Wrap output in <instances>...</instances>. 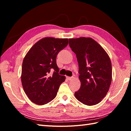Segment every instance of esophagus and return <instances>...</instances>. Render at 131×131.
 <instances>
[{"label":"esophagus","instance_id":"obj_1","mask_svg":"<svg viewBox=\"0 0 131 131\" xmlns=\"http://www.w3.org/2000/svg\"><path fill=\"white\" fill-rule=\"evenodd\" d=\"M66 78H67L69 80H72L73 79V77H66Z\"/></svg>","mask_w":131,"mask_h":131}]
</instances>
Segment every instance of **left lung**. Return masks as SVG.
I'll return each mask as SVG.
<instances>
[{"instance_id":"1","label":"left lung","mask_w":131,"mask_h":131,"mask_svg":"<svg viewBox=\"0 0 131 131\" xmlns=\"http://www.w3.org/2000/svg\"><path fill=\"white\" fill-rule=\"evenodd\" d=\"M69 40V46L77 56L81 84L75 97L84 105L99 104L106 95L112 83L110 58L92 38L80 37Z\"/></svg>"}]
</instances>
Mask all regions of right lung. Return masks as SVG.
Here are the masks:
<instances>
[{
  "label": "right lung",
  "instance_id": "add662e5",
  "mask_svg": "<svg viewBox=\"0 0 131 131\" xmlns=\"http://www.w3.org/2000/svg\"><path fill=\"white\" fill-rule=\"evenodd\" d=\"M68 39L46 37L38 41L25 56L21 79L28 98L34 104L43 105L51 101L57 95L65 76L58 74L56 57L68 46ZM51 69L55 71L49 76Z\"/></svg>",
  "mask_w": 131,
  "mask_h": 131
}]
</instances>
